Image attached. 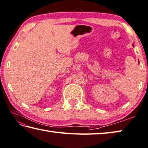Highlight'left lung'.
<instances>
[{
	"instance_id": "left-lung-1",
	"label": "left lung",
	"mask_w": 148,
	"mask_h": 148,
	"mask_svg": "<svg viewBox=\"0 0 148 148\" xmlns=\"http://www.w3.org/2000/svg\"><path fill=\"white\" fill-rule=\"evenodd\" d=\"M133 47H134V45H133ZM138 63H139V61H138Z\"/></svg>"
}]
</instances>
